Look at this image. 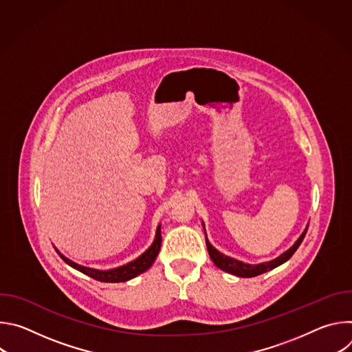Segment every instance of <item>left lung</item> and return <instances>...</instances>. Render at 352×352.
<instances>
[{
    "instance_id": "8db88e82",
    "label": "left lung",
    "mask_w": 352,
    "mask_h": 352,
    "mask_svg": "<svg viewBox=\"0 0 352 352\" xmlns=\"http://www.w3.org/2000/svg\"><path fill=\"white\" fill-rule=\"evenodd\" d=\"M202 226H204V230H205V223H204V221H202ZM307 230H308V226H307V228L304 230V232L300 234L299 238L295 241V243H294L289 249H287L284 254H281L280 256H277V258L273 259V261L263 262V263H258V265L243 263V262H241V261H236V259H234V258H230V256L221 254L220 250H217V249L209 242L208 236H206V246H208V252H209V255H210V259L213 261V263H214L219 269H221V270H224V272H227V273H230V274L238 276V277H255V276H259V274H262V273H266V272H269V270H273V269H276L277 266L285 263V262L295 254V250L298 249V246L300 245V242L304 241L305 234H307ZM205 234H206V230H205Z\"/></svg>"
}]
</instances>
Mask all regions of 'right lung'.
Masks as SVG:
<instances>
[{"mask_svg":"<svg viewBox=\"0 0 352 352\" xmlns=\"http://www.w3.org/2000/svg\"><path fill=\"white\" fill-rule=\"evenodd\" d=\"M162 246V224H159V227L156 228V236L153 243L150 245L144 252L138 256L135 261L122 265L120 267H114V269H109V270H98V269H93V267H86L82 265H78L75 262H72L71 259H68L67 256H64L60 250L56 248L57 254L61 256V259L69 265L71 267L79 270L80 273L97 280V281H103V283H124L128 281L131 278H135L136 276L144 273L150 266H152L159 255V250Z\"/></svg>","mask_w":352,"mask_h":352,"instance_id":"obj_1","label":"right lung"}]
</instances>
